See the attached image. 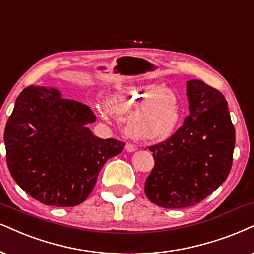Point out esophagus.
<instances>
[{
    "label": "esophagus",
    "instance_id": "1",
    "mask_svg": "<svg viewBox=\"0 0 254 254\" xmlns=\"http://www.w3.org/2000/svg\"><path fill=\"white\" fill-rule=\"evenodd\" d=\"M125 150H127V152H133V151H136V147H134L132 144L127 143L125 144Z\"/></svg>",
    "mask_w": 254,
    "mask_h": 254
}]
</instances>
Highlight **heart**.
Returning <instances> with one entry per match:
<instances>
[{
  "label": "heart",
  "instance_id": "b5f03b06",
  "mask_svg": "<svg viewBox=\"0 0 254 254\" xmlns=\"http://www.w3.org/2000/svg\"><path fill=\"white\" fill-rule=\"evenodd\" d=\"M105 109L124 120L125 132L142 140L164 139L181 120V102L158 83H138L120 88L105 99Z\"/></svg>",
  "mask_w": 254,
  "mask_h": 254
}]
</instances>
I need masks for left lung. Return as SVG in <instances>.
I'll use <instances>...</instances> for the list:
<instances>
[{
    "instance_id": "obj_1",
    "label": "left lung",
    "mask_w": 254,
    "mask_h": 254,
    "mask_svg": "<svg viewBox=\"0 0 254 254\" xmlns=\"http://www.w3.org/2000/svg\"><path fill=\"white\" fill-rule=\"evenodd\" d=\"M189 116L172 137L150 146L155 166L145 194L165 208L193 206L226 181L232 168L236 131L227 102L203 81L186 82Z\"/></svg>"
}]
</instances>
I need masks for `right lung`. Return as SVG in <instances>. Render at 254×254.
<instances>
[{"mask_svg":"<svg viewBox=\"0 0 254 254\" xmlns=\"http://www.w3.org/2000/svg\"><path fill=\"white\" fill-rule=\"evenodd\" d=\"M88 105L62 97L56 88L30 85L21 92L4 130L11 177L44 205L83 203L108 159L123 150L117 139H102L88 124Z\"/></svg>","mask_w":254,"mask_h":254,"instance_id":"1","label":"right lung"}]
</instances>
